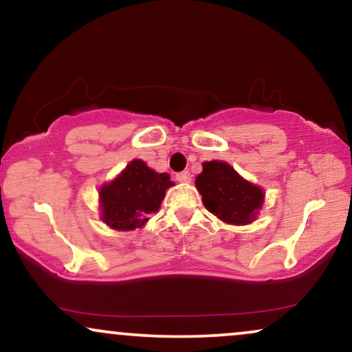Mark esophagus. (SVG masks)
<instances>
[{
  "instance_id": "34e87169",
  "label": "esophagus",
  "mask_w": 352,
  "mask_h": 352,
  "mask_svg": "<svg viewBox=\"0 0 352 352\" xmlns=\"http://www.w3.org/2000/svg\"><path fill=\"white\" fill-rule=\"evenodd\" d=\"M175 179L179 180V182H182V184H188V182L192 180V175H190V172H188V170H184V172H179V173H177Z\"/></svg>"
}]
</instances>
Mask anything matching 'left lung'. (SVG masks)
Listing matches in <instances>:
<instances>
[{"mask_svg":"<svg viewBox=\"0 0 352 352\" xmlns=\"http://www.w3.org/2000/svg\"><path fill=\"white\" fill-rule=\"evenodd\" d=\"M195 185L205 208L225 223H250L263 204L261 188L243 180L228 164L218 160L204 164V172L197 177Z\"/></svg>","mask_w":352,"mask_h":352,"instance_id":"1","label":"left lung"}]
</instances>
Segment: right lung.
<instances>
[{"label":"right lung","mask_w":352,"mask_h":352,"mask_svg":"<svg viewBox=\"0 0 352 352\" xmlns=\"http://www.w3.org/2000/svg\"><path fill=\"white\" fill-rule=\"evenodd\" d=\"M170 185L168 173H157L142 160H132L116 180L100 188L102 220L124 232L140 228L159 210Z\"/></svg>","instance_id":"add662e5"}]
</instances>
